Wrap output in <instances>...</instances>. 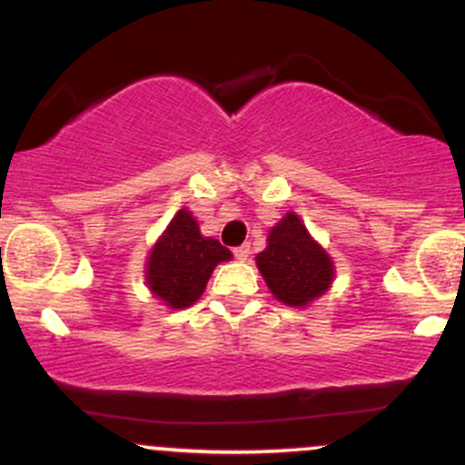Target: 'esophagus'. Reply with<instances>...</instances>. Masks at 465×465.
<instances>
[{
  "instance_id": "34e87169",
  "label": "esophagus",
  "mask_w": 465,
  "mask_h": 465,
  "mask_svg": "<svg viewBox=\"0 0 465 465\" xmlns=\"http://www.w3.org/2000/svg\"><path fill=\"white\" fill-rule=\"evenodd\" d=\"M250 254H252L250 242H245V245H241V247H236V250H233V256H236L238 261H247V259H250Z\"/></svg>"
}]
</instances>
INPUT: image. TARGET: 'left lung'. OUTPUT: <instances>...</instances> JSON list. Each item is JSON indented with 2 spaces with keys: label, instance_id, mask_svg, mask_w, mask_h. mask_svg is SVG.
<instances>
[{
  "label": "left lung",
  "instance_id": "obj_1",
  "mask_svg": "<svg viewBox=\"0 0 465 465\" xmlns=\"http://www.w3.org/2000/svg\"><path fill=\"white\" fill-rule=\"evenodd\" d=\"M256 267L276 302L290 308L311 306L335 279V262L294 211H288L270 229Z\"/></svg>",
  "mask_w": 465,
  "mask_h": 465
}]
</instances>
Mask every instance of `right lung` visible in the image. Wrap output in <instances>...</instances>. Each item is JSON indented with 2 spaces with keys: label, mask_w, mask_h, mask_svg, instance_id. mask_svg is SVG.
<instances>
[{
  "label": "right lung",
  "mask_w": 465,
  "mask_h": 465,
  "mask_svg": "<svg viewBox=\"0 0 465 465\" xmlns=\"http://www.w3.org/2000/svg\"><path fill=\"white\" fill-rule=\"evenodd\" d=\"M232 261V252L215 238L203 236L189 209H180L145 259V285L173 311L189 308L203 297L215 265Z\"/></svg>",
  "instance_id": "obj_1"
}]
</instances>
